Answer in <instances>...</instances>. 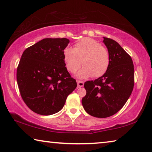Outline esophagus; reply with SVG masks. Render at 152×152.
<instances>
[{"instance_id": "obj_1", "label": "esophagus", "mask_w": 152, "mask_h": 152, "mask_svg": "<svg viewBox=\"0 0 152 152\" xmlns=\"http://www.w3.org/2000/svg\"><path fill=\"white\" fill-rule=\"evenodd\" d=\"M77 84H78V88H81V87L84 86V82L80 80H77Z\"/></svg>"}]
</instances>
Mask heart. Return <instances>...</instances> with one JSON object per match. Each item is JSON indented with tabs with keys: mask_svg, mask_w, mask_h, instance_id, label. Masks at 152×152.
<instances>
[{
	"mask_svg": "<svg viewBox=\"0 0 152 152\" xmlns=\"http://www.w3.org/2000/svg\"><path fill=\"white\" fill-rule=\"evenodd\" d=\"M64 60L69 72L74 73L82 66L76 77L84 79L93 76L99 78L104 75L110 64L109 53L106 48L91 38H83L74 45L64 50Z\"/></svg>",
	"mask_w": 152,
	"mask_h": 152,
	"instance_id": "b5f03b06",
	"label": "heart"
}]
</instances>
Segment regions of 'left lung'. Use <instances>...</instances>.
Segmentation results:
<instances>
[{
	"instance_id": "left-lung-1",
	"label": "left lung",
	"mask_w": 152,
	"mask_h": 152,
	"mask_svg": "<svg viewBox=\"0 0 152 152\" xmlns=\"http://www.w3.org/2000/svg\"><path fill=\"white\" fill-rule=\"evenodd\" d=\"M103 38L110 56L109 68L99 78L84 83L86 94L82 99L86 112L98 118L110 117L119 111L134 86V66L131 56L115 40Z\"/></svg>"
}]
</instances>
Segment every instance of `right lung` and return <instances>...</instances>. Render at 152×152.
Returning a JSON list of instances; mask_svg holds the SVG:
<instances>
[{"label": "right lung", "instance_id": "right-lung-1", "mask_svg": "<svg viewBox=\"0 0 152 152\" xmlns=\"http://www.w3.org/2000/svg\"><path fill=\"white\" fill-rule=\"evenodd\" d=\"M70 40L45 38L27 48L17 70L20 96L37 114L51 115L62 109L76 88V80L67 70L64 50Z\"/></svg>", "mask_w": 152, "mask_h": 152}]
</instances>
